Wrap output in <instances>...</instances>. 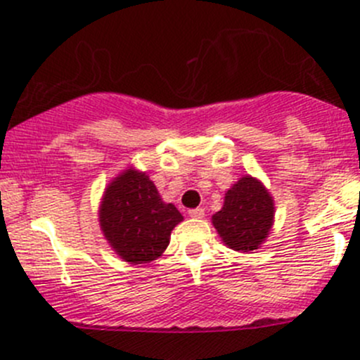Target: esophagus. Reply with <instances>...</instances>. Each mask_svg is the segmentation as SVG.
Listing matches in <instances>:
<instances>
[{
    "mask_svg": "<svg viewBox=\"0 0 360 360\" xmlns=\"http://www.w3.org/2000/svg\"><path fill=\"white\" fill-rule=\"evenodd\" d=\"M189 217L191 219H203L205 210L203 208H193V210H189Z\"/></svg>",
    "mask_w": 360,
    "mask_h": 360,
    "instance_id": "34e87169",
    "label": "esophagus"
}]
</instances>
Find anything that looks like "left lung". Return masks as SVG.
Returning <instances> with one entry per match:
<instances>
[{
  "label": "left lung",
  "instance_id": "obj_1",
  "mask_svg": "<svg viewBox=\"0 0 360 360\" xmlns=\"http://www.w3.org/2000/svg\"><path fill=\"white\" fill-rule=\"evenodd\" d=\"M274 219V196L262 181L248 174L227 189L222 208L212 215V224L225 246L251 252L266 240Z\"/></svg>",
  "mask_w": 360,
  "mask_h": 360
}]
</instances>
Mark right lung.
<instances>
[{
  "label": "right lung",
  "instance_id": "add662e5",
  "mask_svg": "<svg viewBox=\"0 0 360 360\" xmlns=\"http://www.w3.org/2000/svg\"><path fill=\"white\" fill-rule=\"evenodd\" d=\"M179 222H183L179 210L165 203L148 174L133 165L110 179L98 207L104 239L129 264L160 258Z\"/></svg>",
  "mask_w": 360,
  "mask_h": 360
}]
</instances>
